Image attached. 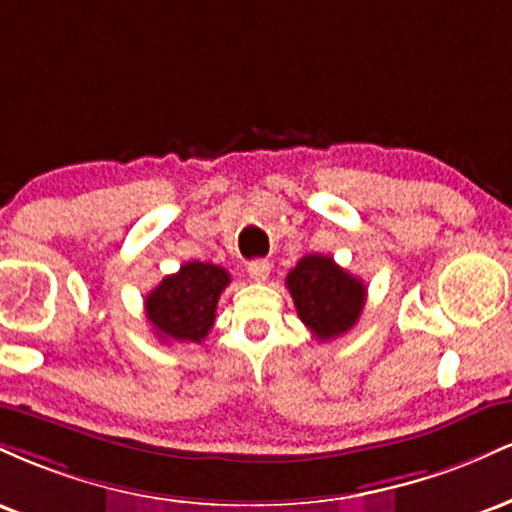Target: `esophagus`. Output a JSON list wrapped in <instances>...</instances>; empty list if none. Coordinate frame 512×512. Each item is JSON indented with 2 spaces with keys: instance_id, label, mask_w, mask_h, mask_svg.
Segmentation results:
<instances>
[{
  "instance_id": "34e87169",
  "label": "esophagus",
  "mask_w": 512,
  "mask_h": 512,
  "mask_svg": "<svg viewBox=\"0 0 512 512\" xmlns=\"http://www.w3.org/2000/svg\"><path fill=\"white\" fill-rule=\"evenodd\" d=\"M269 269H272V264H269V260H252V262H248V274H250V279H255V281H267Z\"/></svg>"
}]
</instances>
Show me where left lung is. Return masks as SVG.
Wrapping results in <instances>:
<instances>
[{
	"instance_id": "8db88e82",
	"label": "left lung",
	"mask_w": 512,
	"mask_h": 512,
	"mask_svg": "<svg viewBox=\"0 0 512 512\" xmlns=\"http://www.w3.org/2000/svg\"><path fill=\"white\" fill-rule=\"evenodd\" d=\"M298 317L320 342L349 332L366 303V284L330 255H305L286 276Z\"/></svg>"
}]
</instances>
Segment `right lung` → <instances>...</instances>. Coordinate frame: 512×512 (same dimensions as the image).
<instances>
[{
    "label": "right lung",
    "instance_id": "1",
    "mask_svg": "<svg viewBox=\"0 0 512 512\" xmlns=\"http://www.w3.org/2000/svg\"><path fill=\"white\" fill-rule=\"evenodd\" d=\"M231 274L219 264L185 262L144 298L146 320L163 342H202L216 320L221 291Z\"/></svg>",
    "mask_w": 512,
    "mask_h": 512
}]
</instances>
